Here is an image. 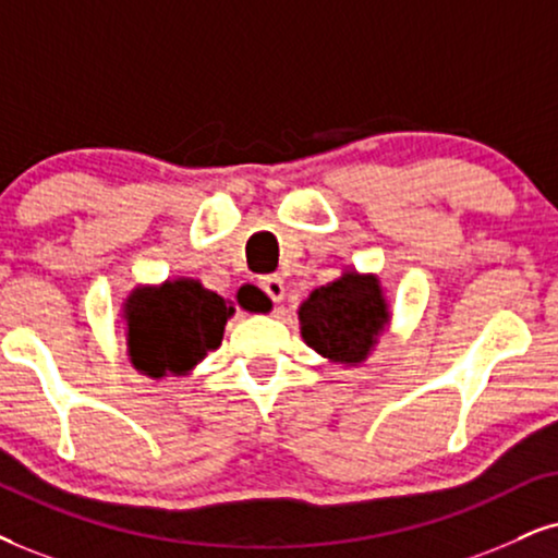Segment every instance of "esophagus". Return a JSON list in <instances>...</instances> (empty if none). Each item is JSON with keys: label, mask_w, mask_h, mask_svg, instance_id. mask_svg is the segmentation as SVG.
<instances>
[{"label": "esophagus", "mask_w": 558, "mask_h": 558, "mask_svg": "<svg viewBox=\"0 0 558 558\" xmlns=\"http://www.w3.org/2000/svg\"><path fill=\"white\" fill-rule=\"evenodd\" d=\"M260 290H264V292L268 294V298H271L274 305H279V302L284 300L287 287H284V279L274 274V277H264V279H260Z\"/></svg>", "instance_id": "obj_1"}]
</instances>
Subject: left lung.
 <instances>
[{"label":"left lung","mask_w":558,"mask_h":558,"mask_svg":"<svg viewBox=\"0 0 558 558\" xmlns=\"http://www.w3.org/2000/svg\"><path fill=\"white\" fill-rule=\"evenodd\" d=\"M300 333L328 362L362 364L390 323L388 300L375 274L347 268L300 305Z\"/></svg>","instance_id":"obj_1"}]
</instances>
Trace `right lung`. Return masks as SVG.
<instances>
[{
    "instance_id": "1",
    "label": "right lung",
    "mask_w": 558,
    "mask_h": 558,
    "mask_svg": "<svg viewBox=\"0 0 558 558\" xmlns=\"http://www.w3.org/2000/svg\"><path fill=\"white\" fill-rule=\"evenodd\" d=\"M238 302L245 311H258L256 302L240 298ZM232 315V302L196 279L181 277L160 287H136L123 300L129 360L149 377L189 375L222 343Z\"/></svg>"
}]
</instances>
